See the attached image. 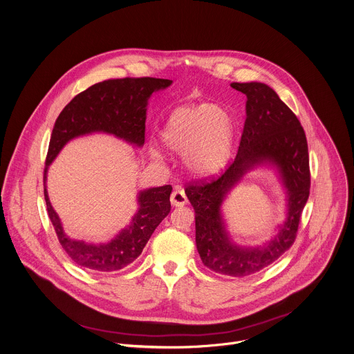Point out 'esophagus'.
<instances>
[{"mask_svg": "<svg viewBox=\"0 0 354 354\" xmlns=\"http://www.w3.org/2000/svg\"><path fill=\"white\" fill-rule=\"evenodd\" d=\"M170 202L173 206L176 207H180V206H184L187 203V196H185V192L181 187H176L171 196H170Z\"/></svg>", "mask_w": 354, "mask_h": 354, "instance_id": "esophagus-1", "label": "esophagus"}]
</instances>
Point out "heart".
Listing matches in <instances>:
<instances>
[{"instance_id":"b5f03b06","label":"heart","mask_w":354,"mask_h":354,"mask_svg":"<svg viewBox=\"0 0 354 354\" xmlns=\"http://www.w3.org/2000/svg\"><path fill=\"white\" fill-rule=\"evenodd\" d=\"M233 138L232 114L212 104L177 107L160 131L165 148L181 153L184 169L196 178L214 177L226 167ZM152 153L162 156L159 148H153Z\"/></svg>"}]
</instances>
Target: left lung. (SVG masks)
Here are the masks:
<instances>
[{
	"instance_id": "8db88e82",
	"label": "left lung",
	"mask_w": 354,
	"mask_h": 354,
	"mask_svg": "<svg viewBox=\"0 0 354 354\" xmlns=\"http://www.w3.org/2000/svg\"><path fill=\"white\" fill-rule=\"evenodd\" d=\"M247 96L240 147L230 167L212 183L194 184L185 195L195 210V243L202 263L216 273L245 277L273 263L295 243L301 212L310 195L308 147L296 114L261 82H233ZM273 168L287 194V216L262 246L237 245L228 234L223 203L250 171Z\"/></svg>"
}]
</instances>
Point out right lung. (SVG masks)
I'll list each match as a JSON object with an SVG mask.
<instances>
[{"instance_id": "add662e5", "label": "right lung", "mask_w": 354, "mask_h": 354, "mask_svg": "<svg viewBox=\"0 0 354 354\" xmlns=\"http://www.w3.org/2000/svg\"><path fill=\"white\" fill-rule=\"evenodd\" d=\"M170 80L124 78L99 82L71 100L55 120L44 169V199L50 221L65 252L77 265L92 272H114L133 262L155 229L171 209V185L152 187L136 195L138 209L131 222L106 243H86L69 237L47 192V171L62 148L75 138L107 133L142 148L149 99L169 88Z\"/></svg>"}]
</instances>
